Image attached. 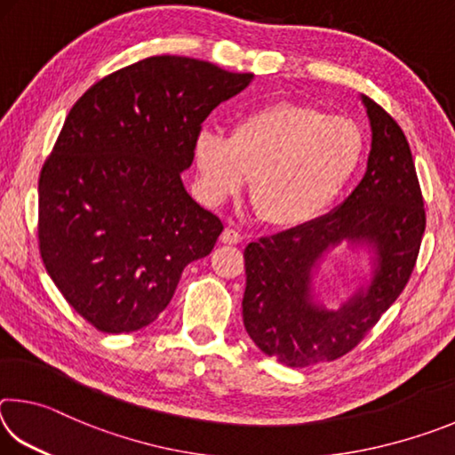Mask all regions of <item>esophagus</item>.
Listing matches in <instances>:
<instances>
[{"label":"esophagus","mask_w":455,"mask_h":455,"mask_svg":"<svg viewBox=\"0 0 455 455\" xmlns=\"http://www.w3.org/2000/svg\"><path fill=\"white\" fill-rule=\"evenodd\" d=\"M241 241H243V235L238 233V230H235V228H225V230H222L220 243H225V244H238Z\"/></svg>","instance_id":"1"}]
</instances>
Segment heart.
<instances>
[{
  "label": "heart",
  "mask_w": 455,
  "mask_h": 455,
  "mask_svg": "<svg viewBox=\"0 0 455 455\" xmlns=\"http://www.w3.org/2000/svg\"><path fill=\"white\" fill-rule=\"evenodd\" d=\"M355 122L303 104H271L238 116L230 136L203 130L192 144L200 195L222 204L244 188L275 227H303L325 214L363 160Z\"/></svg>",
  "instance_id": "1"
}]
</instances>
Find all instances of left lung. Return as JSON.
<instances>
[{
    "instance_id": "left-lung-1",
    "label": "left lung",
    "mask_w": 455,
    "mask_h": 455,
    "mask_svg": "<svg viewBox=\"0 0 455 455\" xmlns=\"http://www.w3.org/2000/svg\"><path fill=\"white\" fill-rule=\"evenodd\" d=\"M359 100L371 128V150L355 190L309 225L244 249V329L265 355L289 367L333 361L355 347L402 295L426 230L405 134L371 98ZM341 243L368 252L370 273L339 310H327L314 276Z\"/></svg>"
}]
</instances>
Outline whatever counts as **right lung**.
Here are the masks:
<instances>
[{"mask_svg":"<svg viewBox=\"0 0 455 455\" xmlns=\"http://www.w3.org/2000/svg\"><path fill=\"white\" fill-rule=\"evenodd\" d=\"M252 78L152 56L96 82L68 114L40 174L37 236L52 281L98 331L150 325L184 267L214 249L222 222L182 172L200 124Z\"/></svg>","mask_w":455,"mask_h":455,"instance_id":"right-lung-1","label":"right lung"}]
</instances>
